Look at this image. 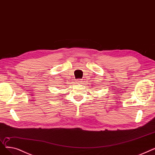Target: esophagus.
<instances>
[{"instance_id":"esophagus-1","label":"esophagus","mask_w":155,"mask_h":155,"mask_svg":"<svg viewBox=\"0 0 155 155\" xmlns=\"http://www.w3.org/2000/svg\"><path fill=\"white\" fill-rule=\"evenodd\" d=\"M76 83L78 84H81V83H82V81L81 80V79H78V80H76Z\"/></svg>"}]
</instances>
